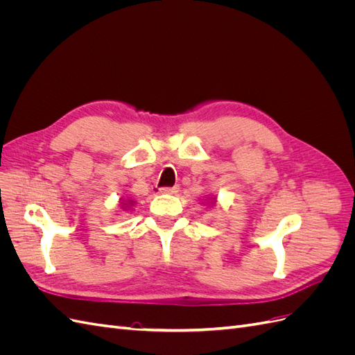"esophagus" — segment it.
Wrapping results in <instances>:
<instances>
[{"label":"esophagus","mask_w":355,"mask_h":355,"mask_svg":"<svg viewBox=\"0 0 355 355\" xmlns=\"http://www.w3.org/2000/svg\"><path fill=\"white\" fill-rule=\"evenodd\" d=\"M179 191V187H164V188H159L161 194H176Z\"/></svg>","instance_id":"34e87169"}]
</instances>
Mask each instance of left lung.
I'll list each match as a JSON object with an SVG mask.
<instances>
[{"label":"left lung","mask_w":355,"mask_h":355,"mask_svg":"<svg viewBox=\"0 0 355 355\" xmlns=\"http://www.w3.org/2000/svg\"><path fill=\"white\" fill-rule=\"evenodd\" d=\"M214 201H216V200H214V198H213V201H211V204H213V202H214Z\"/></svg>","instance_id":"1"}]
</instances>
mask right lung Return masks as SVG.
Listing matches in <instances>:
<instances>
[{"label":"right lung","instance_id":"obj_1","mask_svg":"<svg viewBox=\"0 0 355 355\" xmlns=\"http://www.w3.org/2000/svg\"><path fill=\"white\" fill-rule=\"evenodd\" d=\"M133 204H135V201L133 200H121V206H124L123 209H125V207H130V206H133Z\"/></svg>","mask_w":355,"mask_h":355}]
</instances>
